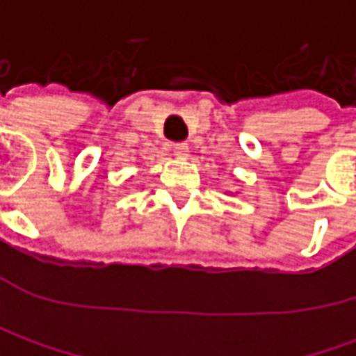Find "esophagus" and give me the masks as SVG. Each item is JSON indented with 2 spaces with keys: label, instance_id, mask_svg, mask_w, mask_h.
<instances>
[{
  "label": "esophagus",
  "instance_id": "34e87169",
  "mask_svg": "<svg viewBox=\"0 0 356 356\" xmlns=\"http://www.w3.org/2000/svg\"><path fill=\"white\" fill-rule=\"evenodd\" d=\"M172 150H174V154L178 158H188V144L186 143H176L174 146H172Z\"/></svg>",
  "mask_w": 356,
  "mask_h": 356
}]
</instances>
